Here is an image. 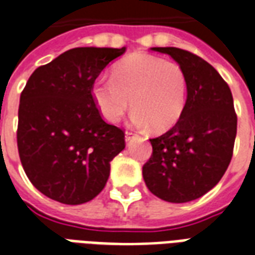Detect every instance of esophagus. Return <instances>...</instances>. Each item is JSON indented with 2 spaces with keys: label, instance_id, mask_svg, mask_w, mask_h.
Returning a JSON list of instances; mask_svg holds the SVG:
<instances>
[{
  "label": "esophagus",
  "instance_id": "1",
  "mask_svg": "<svg viewBox=\"0 0 255 255\" xmlns=\"http://www.w3.org/2000/svg\"><path fill=\"white\" fill-rule=\"evenodd\" d=\"M132 137H133L132 132H129V131L126 132V140H127V142H131V140H132Z\"/></svg>",
  "mask_w": 255,
  "mask_h": 255
}]
</instances>
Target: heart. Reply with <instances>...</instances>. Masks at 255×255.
<instances>
[{
	"mask_svg": "<svg viewBox=\"0 0 255 255\" xmlns=\"http://www.w3.org/2000/svg\"><path fill=\"white\" fill-rule=\"evenodd\" d=\"M185 71L178 63L135 55L120 62L112 78L99 77L93 99L104 118L118 123L132 105L133 122L150 124L152 131H165L178 122L186 101Z\"/></svg>",
	"mask_w": 255,
	"mask_h": 255,
	"instance_id": "heart-1",
	"label": "heart"
}]
</instances>
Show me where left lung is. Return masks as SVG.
Returning a JSON list of instances; mask_svg holds the SVG:
<instances>
[{"mask_svg": "<svg viewBox=\"0 0 255 255\" xmlns=\"http://www.w3.org/2000/svg\"><path fill=\"white\" fill-rule=\"evenodd\" d=\"M151 50L170 55L182 67L188 97L178 122L150 139L152 154L143 165V178L156 197L188 203L212 189L231 162L238 122L233 94L222 75L193 52Z\"/></svg>", "mask_w": 255, "mask_h": 255, "instance_id": "1", "label": "left lung"}]
</instances>
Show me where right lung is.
<instances>
[{
	"mask_svg": "<svg viewBox=\"0 0 255 255\" xmlns=\"http://www.w3.org/2000/svg\"><path fill=\"white\" fill-rule=\"evenodd\" d=\"M126 48L78 47L37 67L20 96L17 148L25 174L47 197L77 205L104 189L111 161L126 147L124 129L108 124L93 85Z\"/></svg>",
	"mask_w": 255,
	"mask_h": 255,
	"instance_id": "right-lung-1",
	"label": "right lung"
}]
</instances>
